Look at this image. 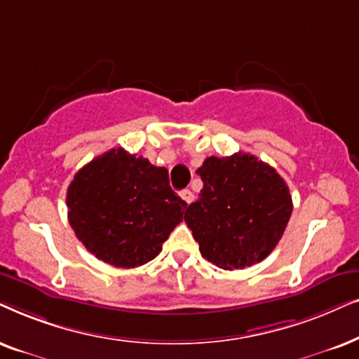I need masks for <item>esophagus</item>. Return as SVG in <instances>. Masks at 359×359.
<instances>
[{
  "mask_svg": "<svg viewBox=\"0 0 359 359\" xmlns=\"http://www.w3.org/2000/svg\"><path fill=\"white\" fill-rule=\"evenodd\" d=\"M180 197H182V198L185 200V203H192L194 198H195V195H194L192 190H182V194H180Z\"/></svg>",
  "mask_w": 359,
  "mask_h": 359,
  "instance_id": "34e87169",
  "label": "esophagus"
}]
</instances>
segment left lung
<instances>
[{
	"mask_svg": "<svg viewBox=\"0 0 359 359\" xmlns=\"http://www.w3.org/2000/svg\"><path fill=\"white\" fill-rule=\"evenodd\" d=\"M197 174L203 189L184 218L205 259L233 271L269 256L292 213L289 187L274 167L236 152L207 157Z\"/></svg>",
	"mask_w": 359,
	"mask_h": 359,
	"instance_id": "obj_1",
	"label": "left lung"
}]
</instances>
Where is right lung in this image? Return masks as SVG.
<instances>
[{
	"mask_svg": "<svg viewBox=\"0 0 359 359\" xmlns=\"http://www.w3.org/2000/svg\"><path fill=\"white\" fill-rule=\"evenodd\" d=\"M67 207L75 236L95 257L130 269L159 255L187 203L170 189L165 167L119 147L76 172Z\"/></svg>",
	"mask_w": 359,
	"mask_h": 359,
	"instance_id": "1",
	"label": "right lung"
}]
</instances>
